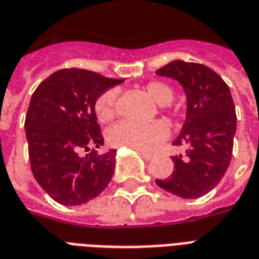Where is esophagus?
<instances>
[{"instance_id": "obj_1", "label": "esophagus", "mask_w": 259, "mask_h": 259, "mask_svg": "<svg viewBox=\"0 0 259 259\" xmlns=\"http://www.w3.org/2000/svg\"><path fill=\"white\" fill-rule=\"evenodd\" d=\"M137 152L141 154L142 157L145 158V160H152V158H153V156H154L153 153H149V152H142V150H137Z\"/></svg>"}]
</instances>
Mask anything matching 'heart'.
<instances>
[{"mask_svg": "<svg viewBox=\"0 0 259 259\" xmlns=\"http://www.w3.org/2000/svg\"><path fill=\"white\" fill-rule=\"evenodd\" d=\"M144 91L161 110L168 109L173 101V89L165 82L153 80L144 87ZM118 91L110 89L102 94L95 102V113L101 122L111 121L117 114ZM168 136V127L164 122L154 121L146 125L133 122H119L107 133V140L111 145L130 148L134 150L150 152L156 149Z\"/></svg>", "mask_w": 259, "mask_h": 259, "instance_id": "heart-1", "label": "heart"}]
</instances>
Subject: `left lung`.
<instances>
[{"label": "left lung", "mask_w": 259, "mask_h": 259, "mask_svg": "<svg viewBox=\"0 0 259 259\" xmlns=\"http://www.w3.org/2000/svg\"><path fill=\"white\" fill-rule=\"evenodd\" d=\"M156 74L177 80L187 97L185 122L173 141L187 149L172 157V175L156 183L179 197L204 196L223 179L233 156L237 114L230 89L215 71L199 63L173 60Z\"/></svg>", "instance_id": "obj_1"}]
</instances>
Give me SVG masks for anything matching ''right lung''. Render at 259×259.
Listing matches in <instances>:
<instances>
[{
    "instance_id": "1",
    "label": "right lung",
    "mask_w": 259,
    "mask_h": 259,
    "mask_svg": "<svg viewBox=\"0 0 259 259\" xmlns=\"http://www.w3.org/2000/svg\"><path fill=\"white\" fill-rule=\"evenodd\" d=\"M82 68L59 70L38 84L30 98L25 133L30 168L40 187L63 205L84 204L109 185L117 150H79L103 145L95 102L122 83Z\"/></svg>"
}]
</instances>
